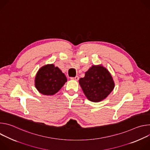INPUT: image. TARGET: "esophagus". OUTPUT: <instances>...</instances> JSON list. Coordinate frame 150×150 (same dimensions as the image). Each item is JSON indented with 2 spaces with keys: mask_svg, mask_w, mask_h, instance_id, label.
I'll return each instance as SVG.
<instances>
[{
  "mask_svg": "<svg viewBox=\"0 0 150 150\" xmlns=\"http://www.w3.org/2000/svg\"><path fill=\"white\" fill-rule=\"evenodd\" d=\"M71 79L76 80V81H78V80L79 79V77H78V76H76L75 77H71Z\"/></svg>",
  "mask_w": 150,
  "mask_h": 150,
  "instance_id": "1",
  "label": "esophagus"
}]
</instances>
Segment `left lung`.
<instances>
[{
	"mask_svg": "<svg viewBox=\"0 0 150 150\" xmlns=\"http://www.w3.org/2000/svg\"><path fill=\"white\" fill-rule=\"evenodd\" d=\"M79 83L87 98L93 102L105 98L115 87L110 74L101 65L92 66L85 76L79 79Z\"/></svg>",
	"mask_w": 150,
	"mask_h": 150,
	"instance_id": "8db88e82",
	"label": "left lung"
}]
</instances>
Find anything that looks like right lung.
<instances>
[{
	"mask_svg": "<svg viewBox=\"0 0 150 150\" xmlns=\"http://www.w3.org/2000/svg\"><path fill=\"white\" fill-rule=\"evenodd\" d=\"M67 81L65 74L54 65H47L41 68L35 79V85L38 91L44 95H53Z\"/></svg>",
	"mask_w": 150,
	"mask_h": 150,
	"instance_id": "add662e5",
	"label": "right lung"
}]
</instances>
